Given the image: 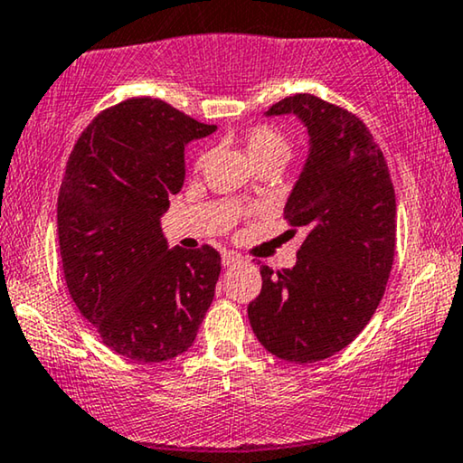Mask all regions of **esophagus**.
Here are the masks:
<instances>
[{
  "mask_svg": "<svg viewBox=\"0 0 463 463\" xmlns=\"http://www.w3.org/2000/svg\"><path fill=\"white\" fill-rule=\"evenodd\" d=\"M221 261H223L225 268H233V265H238L240 261H242V257L238 255V252H223V257H221Z\"/></svg>",
  "mask_w": 463,
  "mask_h": 463,
  "instance_id": "obj_1",
  "label": "esophagus"
}]
</instances>
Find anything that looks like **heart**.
<instances>
[{
    "label": "heart",
    "mask_w": 463,
    "mask_h": 463,
    "mask_svg": "<svg viewBox=\"0 0 463 463\" xmlns=\"http://www.w3.org/2000/svg\"><path fill=\"white\" fill-rule=\"evenodd\" d=\"M246 156L250 157V162L255 166H265V164H282L288 160L290 156V145L288 138L282 135L280 130L274 128V126L259 124L252 126L240 138ZM206 162V154H200L198 160H195V166H202Z\"/></svg>",
    "instance_id": "b5f03b06"
}]
</instances>
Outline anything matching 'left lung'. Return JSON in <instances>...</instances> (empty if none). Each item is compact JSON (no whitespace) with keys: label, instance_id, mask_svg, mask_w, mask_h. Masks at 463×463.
<instances>
[{"label":"left lung","instance_id":"obj_1","mask_svg":"<svg viewBox=\"0 0 463 463\" xmlns=\"http://www.w3.org/2000/svg\"><path fill=\"white\" fill-rule=\"evenodd\" d=\"M288 113L307 128L309 151L284 217L307 233L293 268L261 265L249 320L265 350L307 364L350 345L375 314L394 261L396 195L363 119L314 94L278 100L265 116Z\"/></svg>","mask_w":463,"mask_h":463}]
</instances>
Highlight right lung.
Wrapping results in <instances>:
<instances>
[{"label": "right lung", "mask_w": 463, "mask_h": 463, "mask_svg": "<svg viewBox=\"0 0 463 463\" xmlns=\"http://www.w3.org/2000/svg\"><path fill=\"white\" fill-rule=\"evenodd\" d=\"M214 130L160 99H128L99 113L69 156L56 208L62 271L119 356H179L211 307L219 252L168 249L160 217L185 181V145Z\"/></svg>", "instance_id": "1"}]
</instances>
